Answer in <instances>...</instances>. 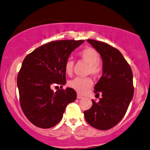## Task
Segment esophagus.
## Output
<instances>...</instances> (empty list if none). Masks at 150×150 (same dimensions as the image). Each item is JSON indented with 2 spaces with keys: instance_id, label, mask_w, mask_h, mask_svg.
Wrapping results in <instances>:
<instances>
[{
  "instance_id": "34e87169",
  "label": "esophagus",
  "mask_w": 150,
  "mask_h": 150,
  "mask_svg": "<svg viewBox=\"0 0 150 150\" xmlns=\"http://www.w3.org/2000/svg\"><path fill=\"white\" fill-rule=\"evenodd\" d=\"M83 98V97H82L81 95H79V94H77V98L81 99V98Z\"/></svg>"
}]
</instances>
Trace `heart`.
<instances>
[{"instance_id":"obj_1","label":"heart","mask_w":150,"mask_h":150,"mask_svg":"<svg viewBox=\"0 0 150 150\" xmlns=\"http://www.w3.org/2000/svg\"><path fill=\"white\" fill-rule=\"evenodd\" d=\"M79 56L84 62L88 64L87 72L93 76H98L101 73L102 66L99 62L100 56L95 49L92 47H86L79 53ZM74 62L70 59H68L65 62L64 71L67 75L71 76L73 72ZM93 80L89 77L81 78L76 77L73 80L69 81L68 85L70 88H73L77 93L85 94L90 90L93 86Z\"/></svg>"}]
</instances>
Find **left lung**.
Masks as SVG:
<instances>
[{
    "label": "left lung",
    "mask_w": 150,
    "mask_h": 150,
    "mask_svg": "<svg viewBox=\"0 0 150 150\" xmlns=\"http://www.w3.org/2000/svg\"><path fill=\"white\" fill-rule=\"evenodd\" d=\"M87 42L100 54L103 75L94 86V93L102 94L98 102L92 100L91 108L83 112L90 125L100 130L117 125L125 115L134 93L132 71L118 50L94 40Z\"/></svg>",
    "instance_id": "1"
}]
</instances>
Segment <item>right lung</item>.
<instances>
[{"instance_id":"add662e5","label":"right lung","mask_w":150,"mask_h":150,"mask_svg":"<svg viewBox=\"0 0 150 150\" xmlns=\"http://www.w3.org/2000/svg\"><path fill=\"white\" fill-rule=\"evenodd\" d=\"M84 40H59L37 48L23 60L17 84L23 112L33 125L50 128L58 124L67 105L76 99L73 88L57 89L66 83L65 62ZM58 87V86H57Z\"/></svg>"}]
</instances>
